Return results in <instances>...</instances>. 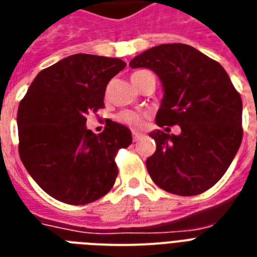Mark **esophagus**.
<instances>
[{
  "label": "esophagus",
  "mask_w": 257,
  "mask_h": 257,
  "mask_svg": "<svg viewBox=\"0 0 257 257\" xmlns=\"http://www.w3.org/2000/svg\"><path fill=\"white\" fill-rule=\"evenodd\" d=\"M142 137H143V134H141V133H138V131H133V139H134V142L139 141Z\"/></svg>",
  "instance_id": "obj_1"
}]
</instances>
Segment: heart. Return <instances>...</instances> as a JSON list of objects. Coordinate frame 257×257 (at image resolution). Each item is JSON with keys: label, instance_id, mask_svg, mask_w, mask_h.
<instances>
[{"label": "heart", "instance_id": "b5f03b06", "mask_svg": "<svg viewBox=\"0 0 257 257\" xmlns=\"http://www.w3.org/2000/svg\"><path fill=\"white\" fill-rule=\"evenodd\" d=\"M145 71L146 70L135 71V73L131 75L133 82L135 83L137 78H138L142 73H145ZM145 118H146L145 112L134 111V110H123V111H120L118 115H116V120H118V122L123 123V124H127V126H130V127H134V128H139V127L143 124Z\"/></svg>", "mask_w": 257, "mask_h": 257}]
</instances>
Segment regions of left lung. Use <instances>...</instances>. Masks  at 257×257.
<instances>
[{"label": "left lung", "mask_w": 257, "mask_h": 257, "mask_svg": "<svg viewBox=\"0 0 257 257\" xmlns=\"http://www.w3.org/2000/svg\"><path fill=\"white\" fill-rule=\"evenodd\" d=\"M130 66L158 74L164 96L157 124H179L182 130L179 135L161 130L150 134L157 151L146 166L154 183L180 196L211 188L228 170L243 139V103L228 74L220 63L184 44L151 47Z\"/></svg>", "instance_id": "left-lung-1"}]
</instances>
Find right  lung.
<instances>
[{"label": "right lung", "mask_w": 257, "mask_h": 257, "mask_svg": "<svg viewBox=\"0 0 257 257\" xmlns=\"http://www.w3.org/2000/svg\"><path fill=\"white\" fill-rule=\"evenodd\" d=\"M124 67L118 58L70 55L40 71L20 102V158L36 183L59 202H95L115 183L116 153L131 145V131L108 120L96 135L86 128V115L104 107L108 82Z\"/></svg>", "instance_id": "obj_1"}]
</instances>
